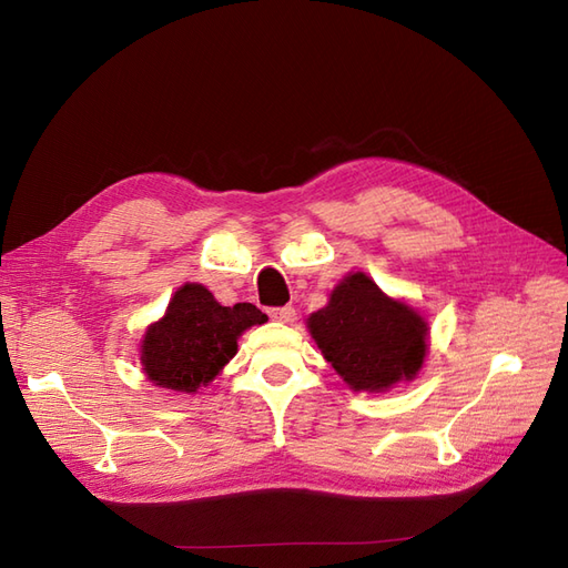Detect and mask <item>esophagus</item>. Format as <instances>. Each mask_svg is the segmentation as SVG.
Wrapping results in <instances>:
<instances>
[{
    "label": "esophagus",
    "mask_w": 568,
    "mask_h": 568,
    "mask_svg": "<svg viewBox=\"0 0 568 568\" xmlns=\"http://www.w3.org/2000/svg\"><path fill=\"white\" fill-rule=\"evenodd\" d=\"M267 315H270L274 322L291 324V322L296 320V307H291V305H282V307H270Z\"/></svg>",
    "instance_id": "34e87169"
}]
</instances>
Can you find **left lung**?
Here are the masks:
<instances>
[{
    "label": "left lung",
    "mask_w": 568,
    "mask_h": 568,
    "mask_svg": "<svg viewBox=\"0 0 568 568\" xmlns=\"http://www.w3.org/2000/svg\"><path fill=\"white\" fill-rule=\"evenodd\" d=\"M307 326L326 363L355 390H384L412 379L426 355V322L363 272L348 274Z\"/></svg>",
    "instance_id": "1"
}]
</instances>
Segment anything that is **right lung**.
Wrapping results in <instances>:
<instances>
[{"label":"right lung","mask_w":568,"mask_h":568,"mask_svg":"<svg viewBox=\"0 0 568 568\" xmlns=\"http://www.w3.org/2000/svg\"><path fill=\"white\" fill-rule=\"evenodd\" d=\"M265 322L267 315L253 303L225 307L205 286L184 284L170 301L165 317L144 336V372L156 386L194 393L234 357L242 332Z\"/></svg>","instance_id":"1"}]
</instances>
